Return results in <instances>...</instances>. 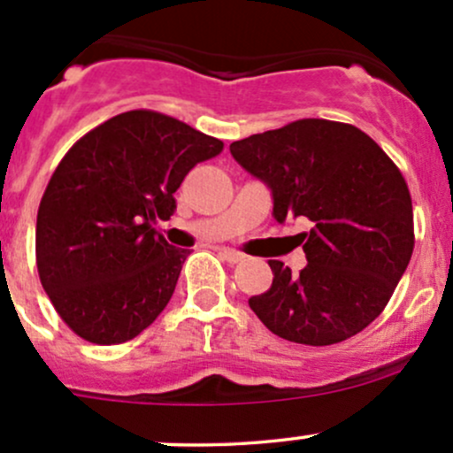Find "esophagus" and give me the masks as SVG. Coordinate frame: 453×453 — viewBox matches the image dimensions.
Instances as JSON below:
<instances>
[{
	"label": "esophagus",
	"instance_id": "esophagus-1",
	"mask_svg": "<svg viewBox=\"0 0 453 453\" xmlns=\"http://www.w3.org/2000/svg\"><path fill=\"white\" fill-rule=\"evenodd\" d=\"M220 255L222 259L228 261V264H240V261H244V255L237 253V250L233 249H220Z\"/></svg>",
	"mask_w": 453,
	"mask_h": 453
}]
</instances>
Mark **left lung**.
<instances>
[{
	"mask_svg": "<svg viewBox=\"0 0 453 453\" xmlns=\"http://www.w3.org/2000/svg\"><path fill=\"white\" fill-rule=\"evenodd\" d=\"M231 155L273 194L279 225L298 233L307 265L268 261L273 286L249 305L279 338L325 347L368 327L393 296L414 249L412 198L399 167L360 128L298 119L231 143Z\"/></svg>",
	"mask_w": 453,
	"mask_h": 453,
	"instance_id": "8db88e82",
	"label": "left lung"
}]
</instances>
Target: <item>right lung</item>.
<instances>
[{"label": "right lung", "instance_id": "right-lung-1", "mask_svg": "<svg viewBox=\"0 0 453 453\" xmlns=\"http://www.w3.org/2000/svg\"><path fill=\"white\" fill-rule=\"evenodd\" d=\"M222 146L174 118L128 111L63 157L39 204L36 268L73 334L119 344L161 314L189 250L155 225L176 211L188 172Z\"/></svg>", "mask_w": 453, "mask_h": 453}]
</instances>
